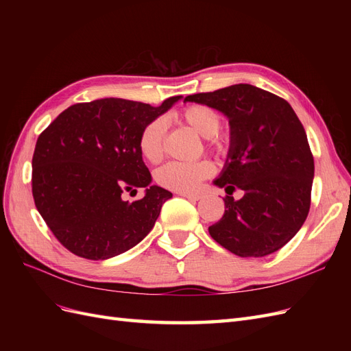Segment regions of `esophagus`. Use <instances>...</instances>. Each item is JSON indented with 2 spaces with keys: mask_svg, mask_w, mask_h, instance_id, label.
Listing matches in <instances>:
<instances>
[{
  "mask_svg": "<svg viewBox=\"0 0 351 351\" xmlns=\"http://www.w3.org/2000/svg\"><path fill=\"white\" fill-rule=\"evenodd\" d=\"M178 195L186 197V199H189V200H199V199L202 197L200 193H186V192H180Z\"/></svg>",
  "mask_w": 351,
  "mask_h": 351,
  "instance_id": "1",
  "label": "esophagus"
}]
</instances>
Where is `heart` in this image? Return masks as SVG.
Wrapping results in <instances>:
<instances>
[{"label": "heart", "instance_id": "b5f03b06", "mask_svg": "<svg viewBox=\"0 0 351 351\" xmlns=\"http://www.w3.org/2000/svg\"><path fill=\"white\" fill-rule=\"evenodd\" d=\"M177 117L197 134L206 137V145L212 152L226 155L230 149V137L219 133L222 117L214 108L204 104L187 105L177 112ZM167 136V123L161 117L147 123L137 139L141 155L152 164L158 162L164 155V145ZM215 171V167L208 159L196 162L171 161L156 169L155 180L162 186L176 192L192 193L199 189L204 180L209 178Z\"/></svg>", "mask_w": 351, "mask_h": 351}]
</instances>
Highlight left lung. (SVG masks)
Segmentation results:
<instances>
[{
  "instance_id": "left-lung-1",
  "label": "left lung",
  "mask_w": 351,
  "mask_h": 351,
  "mask_svg": "<svg viewBox=\"0 0 351 351\" xmlns=\"http://www.w3.org/2000/svg\"><path fill=\"white\" fill-rule=\"evenodd\" d=\"M187 101L224 112L231 129L224 171L215 180L228 193L226 210L208 228L210 237L241 258L280 250L311 209L315 162L299 117L285 99L246 83ZM236 188L245 192L240 201L229 196Z\"/></svg>"
}]
</instances>
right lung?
<instances>
[{
	"mask_svg": "<svg viewBox=\"0 0 351 351\" xmlns=\"http://www.w3.org/2000/svg\"><path fill=\"white\" fill-rule=\"evenodd\" d=\"M182 97L149 104L105 98L74 104L36 141L32 195L57 240L90 261L121 254L155 226L168 190L151 186L137 146L143 127ZM146 186L142 199L123 201L124 191Z\"/></svg>",
	"mask_w": 351,
	"mask_h": 351,
	"instance_id": "1",
	"label": "right lung"
}]
</instances>
